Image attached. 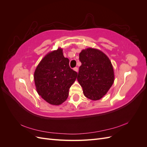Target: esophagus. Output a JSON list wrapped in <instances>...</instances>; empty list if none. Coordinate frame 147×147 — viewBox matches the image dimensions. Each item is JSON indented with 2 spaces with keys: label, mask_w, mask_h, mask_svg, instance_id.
Instances as JSON below:
<instances>
[{
  "label": "esophagus",
  "mask_w": 147,
  "mask_h": 147,
  "mask_svg": "<svg viewBox=\"0 0 147 147\" xmlns=\"http://www.w3.org/2000/svg\"><path fill=\"white\" fill-rule=\"evenodd\" d=\"M74 70L75 71V72H78V67H75V68L74 69Z\"/></svg>",
  "instance_id": "obj_1"
}]
</instances>
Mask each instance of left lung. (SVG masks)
<instances>
[{
    "label": "left lung",
    "instance_id": "obj_1",
    "mask_svg": "<svg viewBox=\"0 0 147 147\" xmlns=\"http://www.w3.org/2000/svg\"><path fill=\"white\" fill-rule=\"evenodd\" d=\"M79 59L82 65L77 80L84 96L92 100L100 99L114 82V71L110 59L98 49L89 48L80 53Z\"/></svg>",
    "mask_w": 147,
    "mask_h": 147
}]
</instances>
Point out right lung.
Returning a JSON list of instances; mask_svg holds the SVG:
<instances>
[{
    "label": "right lung",
    "mask_w": 147,
    "mask_h": 147,
    "mask_svg": "<svg viewBox=\"0 0 147 147\" xmlns=\"http://www.w3.org/2000/svg\"><path fill=\"white\" fill-rule=\"evenodd\" d=\"M77 77V73L70 67L69 59L59 48L48 53L40 62L34 78L38 95L50 104L59 105L67 99Z\"/></svg>",
    "instance_id": "1"
}]
</instances>
